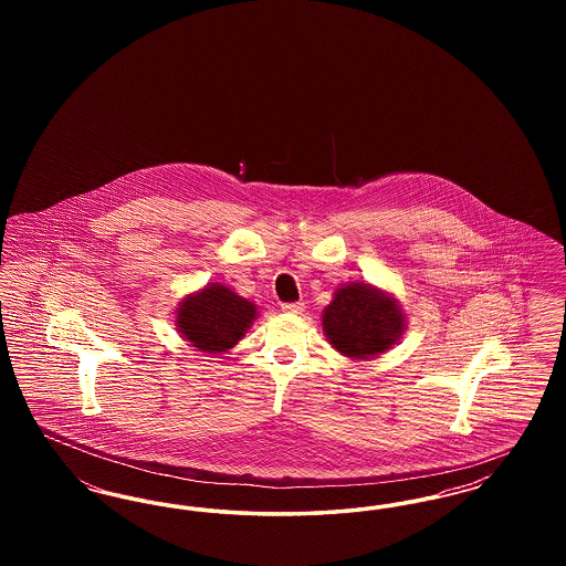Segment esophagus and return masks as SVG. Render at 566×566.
<instances>
[{
	"mask_svg": "<svg viewBox=\"0 0 566 566\" xmlns=\"http://www.w3.org/2000/svg\"><path fill=\"white\" fill-rule=\"evenodd\" d=\"M305 310L303 301H295V303H282V312L286 314H301Z\"/></svg>",
	"mask_w": 566,
	"mask_h": 566,
	"instance_id": "obj_1",
	"label": "esophagus"
}]
</instances>
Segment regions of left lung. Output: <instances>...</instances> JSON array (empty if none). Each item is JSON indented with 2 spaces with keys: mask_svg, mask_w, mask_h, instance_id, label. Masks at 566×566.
<instances>
[{
  "mask_svg": "<svg viewBox=\"0 0 566 566\" xmlns=\"http://www.w3.org/2000/svg\"><path fill=\"white\" fill-rule=\"evenodd\" d=\"M323 326L333 348L352 358H369L397 342L403 314L390 296L350 284L339 289L324 310Z\"/></svg>",
  "mask_w": 566,
  "mask_h": 566,
  "instance_id": "8db88e82",
  "label": "left lung"
}]
</instances>
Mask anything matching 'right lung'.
<instances>
[{"instance_id":"1","label":"right lung","mask_w":566,"mask_h":566,"mask_svg":"<svg viewBox=\"0 0 566 566\" xmlns=\"http://www.w3.org/2000/svg\"><path fill=\"white\" fill-rule=\"evenodd\" d=\"M256 307L227 286H208L178 310L180 333L195 348L224 352L235 346L254 321Z\"/></svg>"}]
</instances>
